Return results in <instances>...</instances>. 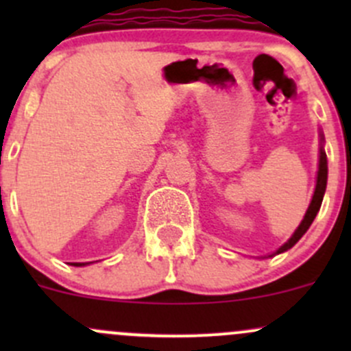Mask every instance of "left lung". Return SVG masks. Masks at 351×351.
Segmentation results:
<instances>
[{"label": "left lung", "instance_id": "1", "mask_svg": "<svg viewBox=\"0 0 351 351\" xmlns=\"http://www.w3.org/2000/svg\"><path fill=\"white\" fill-rule=\"evenodd\" d=\"M323 143H324V137H323V134H321L319 169H317L316 189H314L313 200H311L309 208H307V212H306V215H304V219H302V222H300V226L295 229V232H293V234H292V238H290L289 241L284 244V246L278 247L277 254L278 253H284V251H287V250H290V247H292L293 244L299 241V239L302 238L304 234H306V231L311 228L313 221H314V219H316L317 212H319L321 204H323V197H324V192H326V183H328V159H326V153H324V149H323Z\"/></svg>", "mask_w": 351, "mask_h": 351}]
</instances>
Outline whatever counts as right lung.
<instances>
[{"instance_id": "right-lung-1", "label": "right lung", "mask_w": 351, "mask_h": 351, "mask_svg": "<svg viewBox=\"0 0 351 351\" xmlns=\"http://www.w3.org/2000/svg\"><path fill=\"white\" fill-rule=\"evenodd\" d=\"M71 265H74V267H84V265H88V263H71Z\"/></svg>"}]
</instances>
